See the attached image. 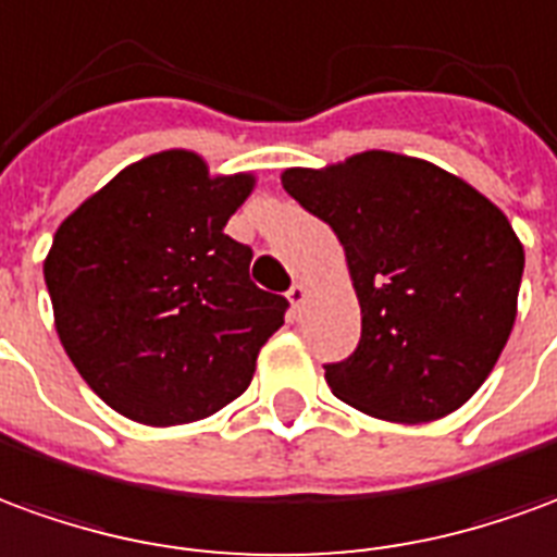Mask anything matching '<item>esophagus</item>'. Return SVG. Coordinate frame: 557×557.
<instances>
[{
  "label": "esophagus",
  "instance_id": "1",
  "mask_svg": "<svg viewBox=\"0 0 557 557\" xmlns=\"http://www.w3.org/2000/svg\"><path fill=\"white\" fill-rule=\"evenodd\" d=\"M306 299H309V287L302 285V282H294V287L287 290V302H290L294 309H299V306H302Z\"/></svg>",
  "mask_w": 557,
  "mask_h": 557
}]
</instances>
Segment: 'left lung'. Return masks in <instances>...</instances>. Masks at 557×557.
Masks as SVG:
<instances>
[{"label": "left lung", "instance_id": "left-lung-1", "mask_svg": "<svg viewBox=\"0 0 557 557\" xmlns=\"http://www.w3.org/2000/svg\"><path fill=\"white\" fill-rule=\"evenodd\" d=\"M282 185L333 227L362 314L323 366L335 398L386 423H432L483 386L519 309L524 248L486 195L432 161L366 149Z\"/></svg>", "mask_w": 557, "mask_h": 557}]
</instances>
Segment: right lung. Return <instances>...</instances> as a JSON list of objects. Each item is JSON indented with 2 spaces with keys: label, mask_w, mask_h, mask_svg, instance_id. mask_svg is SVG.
Segmentation results:
<instances>
[{
  "label": "right lung",
  "mask_w": 557,
  "mask_h": 557,
  "mask_svg": "<svg viewBox=\"0 0 557 557\" xmlns=\"http://www.w3.org/2000/svg\"><path fill=\"white\" fill-rule=\"evenodd\" d=\"M255 173H212L191 149L134 161L59 224L45 258L59 342L104 405L183 425L239 398L287 299L248 278L224 234Z\"/></svg>",
  "instance_id": "obj_1"
}]
</instances>
